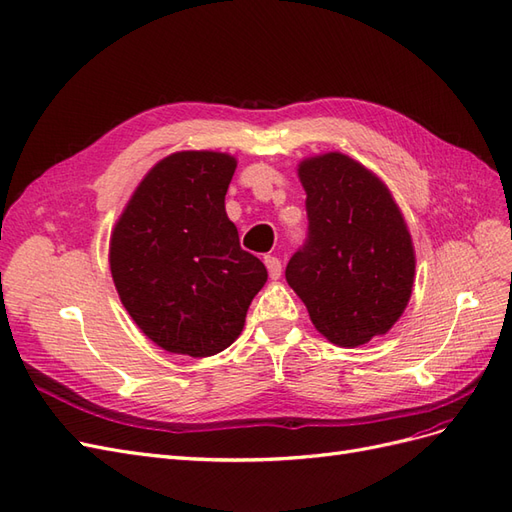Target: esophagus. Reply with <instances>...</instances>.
Instances as JSON below:
<instances>
[{
    "label": "esophagus",
    "instance_id": "34e87169",
    "mask_svg": "<svg viewBox=\"0 0 512 512\" xmlns=\"http://www.w3.org/2000/svg\"><path fill=\"white\" fill-rule=\"evenodd\" d=\"M265 265L269 269V277L271 280H280L282 275V260L277 256H265Z\"/></svg>",
    "mask_w": 512,
    "mask_h": 512
}]
</instances>
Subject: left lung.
Masks as SVG:
<instances>
[{"label":"left lung","mask_w":512,"mask_h":512,"mask_svg":"<svg viewBox=\"0 0 512 512\" xmlns=\"http://www.w3.org/2000/svg\"><path fill=\"white\" fill-rule=\"evenodd\" d=\"M299 179L309 232L286 282L331 344L363 346L389 331L410 301V230L389 188L344 153L303 160Z\"/></svg>","instance_id":"8db88e82"}]
</instances>
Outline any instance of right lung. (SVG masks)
Masks as SVG:
<instances>
[{"instance_id":"add662e5","label":"right lung","mask_w":512,"mask_h":512,"mask_svg":"<svg viewBox=\"0 0 512 512\" xmlns=\"http://www.w3.org/2000/svg\"><path fill=\"white\" fill-rule=\"evenodd\" d=\"M235 168L228 153L177 151L138 183L113 228L108 262L119 299L166 352L198 359L228 348L267 282L226 215Z\"/></svg>"}]
</instances>
